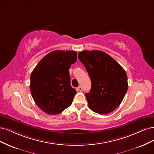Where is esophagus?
Instances as JSON below:
<instances>
[{"label": "esophagus", "mask_w": 154, "mask_h": 154, "mask_svg": "<svg viewBox=\"0 0 154 154\" xmlns=\"http://www.w3.org/2000/svg\"><path fill=\"white\" fill-rule=\"evenodd\" d=\"M78 90H79V91H82V86H79V87H78Z\"/></svg>", "instance_id": "1"}]
</instances>
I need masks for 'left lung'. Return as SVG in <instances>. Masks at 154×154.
<instances>
[{
  "instance_id": "left-lung-1",
  "label": "left lung",
  "mask_w": 154,
  "mask_h": 154,
  "mask_svg": "<svg viewBox=\"0 0 154 154\" xmlns=\"http://www.w3.org/2000/svg\"><path fill=\"white\" fill-rule=\"evenodd\" d=\"M78 57L91 81L90 92L85 94L89 107L100 115L115 110L128 90L125 71L112 57L102 51H82Z\"/></svg>"
}]
</instances>
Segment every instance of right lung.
I'll use <instances>...</instances> for the list:
<instances>
[{"label":"right lung","instance_id":"right-lung-1","mask_svg":"<svg viewBox=\"0 0 154 154\" xmlns=\"http://www.w3.org/2000/svg\"><path fill=\"white\" fill-rule=\"evenodd\" d=\"M76 61L75 51H54L43 57L32 72V97L48 115H57L72 104L77 91L70 85L69 69Z\"/></svg>","mask_w":154,"mask_h":154}]
</instances>
